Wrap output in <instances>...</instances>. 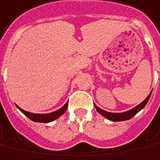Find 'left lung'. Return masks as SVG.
I'll list each match as a JSON object with an SVG mask.
<instances>
[{"label":"left lung","instance_id":"8db88e82","mask_svg":"<svg viewBox=\"0 0 160 160\" xmlns=\"http://www.w3.org/2000/svg\"><path fill=\"white\" fill-rule=\"evenodd\" d=\"M151 95H152V91L150 92V94L148 95V97H147V98H145L142 103H140L138 105H137L136 107H134L133 109H132V110L127 111V112H120V113L108 112H106V111H104V110H102L101 108H99L98 106H97L96 104H95V108H96V110L98 111V113H100V114L103 116V117L106 118L107 119L111 120V121H113V122L125 121V120L131 119L132 118H133L134 116L137 114L138 112H140L141 110L145 107V105H146V103H147V102L149 101Z\"/></svg>","mask_w":160,"mask_h":160}]
</instances>
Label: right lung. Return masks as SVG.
Here are the masks:
<instances>
[{"mask_svg":"<svg viewBox=\"0 0 160 160\" xmlns=\"http://www.w3.org/2000/svg\"><path fill=\"white\" fill-rule=\"evenodd\" d=\"M16 107L19 109L21 112H22L24 115L28 117V118L34 122H39V123H49L52 122L55 119L58 118L60 116H62L64 112H66L67 108H68V102L60 108L59 110H57L56 112H50V113H47V114H37V113H32V112H26L22 110V108H20L18 105H16Z\"/></svg>","mask_w":160,"mask_h":160,"instance_id":"right-lung-1","label":"right lung"}]
</instances>
